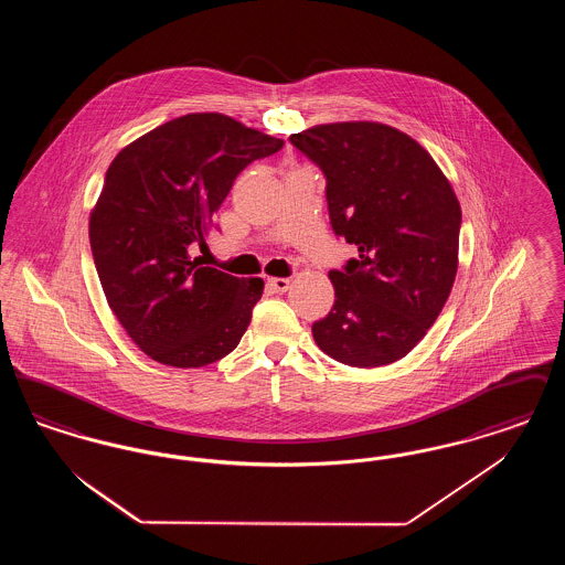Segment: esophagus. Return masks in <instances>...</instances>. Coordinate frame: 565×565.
Segmentation results:
<instances>
[{"label":"esophagus","instance_id":"34e87169","mask_svg":"<svg viewBox=\"0 0 565 565\" xmlns=\"http://www.w3.org/2000/svg\"><path fill=\"white\" fill-rule=\"evenodd\" d=\"M267 286H269L273 292L284 295V292L290 288V279H288V277H269V279H267Z\"/></svg>","mask_w":565,"mask_h":565}]
</instances>
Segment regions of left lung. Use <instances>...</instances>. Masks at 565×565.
I'll return each mask as SVG.
<instances>
[{
    "label": "left lung",
    "instance_id": "1",
    "mask_svg": "<svg viewBox=\"0 0 565 565\" xmlns=\"http://www.w3.org/2000/svg\"><path fill=\"white\" fill-rule=\"evenodd\" d=\"M290 141L320 164L337 235L358 247L330 270L334 305L318 348L355 369L404 358L430 330L457 275L461 207L430 152L373 120L316 125Z\"/></svg>",
    "mask_w": 565,
    "mask_h": 565
}]
</instances>
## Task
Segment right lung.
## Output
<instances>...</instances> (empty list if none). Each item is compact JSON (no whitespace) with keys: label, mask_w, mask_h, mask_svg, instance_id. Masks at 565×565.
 I'll return each mask as SVG.
<instances>
[{"label":"right lung","mask_w":565,"mask_h":565,"mask_svg":"<svg viewBox=\"0 0 565 565\" xmlns=\"http://www.w3.org/2000/svg\"><path fill=\"white\" fill-rule=\"evenodd\" d=\"M284 139L196 111L137 137L109 162L88 239L111 313L135 345L173 369H201L235 350L260 300V277L199 267L203 242L235 178Z\"/></svg>","instance_id":"obj_1"}]
</instances>
